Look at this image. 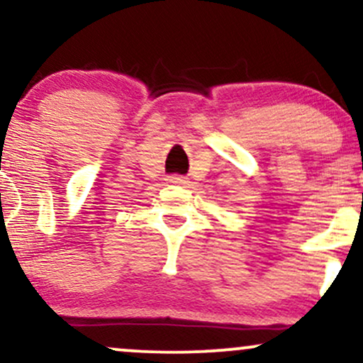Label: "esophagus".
Segmentation results:
<instances>
[{
  "instance_id": "obj_1",
  "label": "esophagus",
  "mask_w": 363,
  "mask_h": 363,
  "mask_svg": "<svg viewBox=\"0 0 363 363\" xmlns=\"http://www.w3.org/2000/svg\"><path fill=\"white\" fill-rule=\"evenodd\" d=\"M167 181L172 182V184H186V177L179 176V174H172V176H169Z\"/></svg>"
}]
</instances>
